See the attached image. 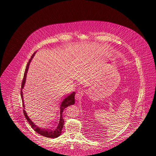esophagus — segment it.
I'll return each mask as SVG.
<instances>
[{
    "label": "esophagus",
    "mask_w": 156,
    "mask_h": 156,
    "mask_svg": "<svg viewBox=\"0 0 156 156\" xmlns=\"http://www.w3.org/2000/svg\"><path fill=\"white\" fill-rule=\"evenodd\" d=\"M82 91H81L80 90H78V91H77V93H76V100H79V99H80L81 98V97H82Z\"/></svg>",
    "instance_id": "1"
}]
</instances>
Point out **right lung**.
Segmentation results:
<instances>
[{
    "mask_svg": "<svg viewBox=\"0 0 156 156\" xmlns=\"http://www.w3.org/2000/svg\"><path fill=\"white\" fill-rule=\"evenodd\" d=\"M33 55H32L31 58L28 61L27 65L26 67L24 74L22 82V86H21V90H20V94H21V98H22V104H23V114L27 120L29 124L31 125V128L33 129L38 134L42 135L43 136L47 137V138H55L57 137H59L61 134L62 133V130L63 126L64 125V119L63 118V115H62V113L63 112V110L65 108H67L69 106L73 105L75 103V95L76 93L74 91L73 92L70 94L68 95L67 96L65 97L64 99H63L60 104L59 106V114H58V118L57 120V122L54 125V126H52L51 128H43L39 126L38 124L36 123L35 122L33 121L30 118L28 117V115L26 113V112L24 109V105L23 98V93H22V89L23 88L24 85L26 81V75L28 71V66L30 65V63L31 61L32 58H33Z\"/></svg>",
    "mask_w": 156,
    "mask_h": 156,
    "instance_id": "right-lung-1",
    "label": "right lung"
}]
</instances>
